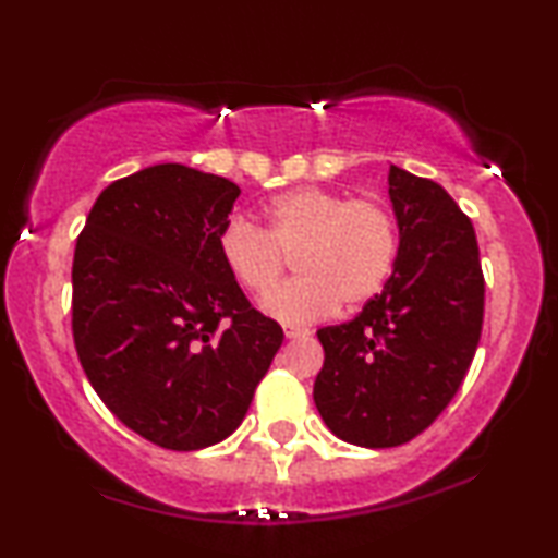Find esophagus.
Wrapping results in <instances>:
<instances>
[{"mask_svg":"<svg viewBox=\"0 0 558 558\" xmlns=\"http://www.w3.org/2000/svg\"><path fill=\"white\" fill-rule=\"evenodd\" d=\"M284 335H287V340H302V338H307V335H310V330H307V327H296V325H284Z\"/></svg>","mask_w":558,"mask_h":558,"instance_id":"obj_1","label":"esophagus"}]
</instances>
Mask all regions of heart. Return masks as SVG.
Listing matches in <instances>:
<instances>
[{"label": "heart", "instance_id": "heart-1", "mask_svg": "<svg viewBox=\"0 0 558 558\" xmlns=\"http://www.w3.org/2000/svg\"><path fill=\"white\" fill-rule=\"evenodd\" d=\"M399 233L386 205L325 187H296L262 208V228L228 220L218 233V258L235 284L264 294L296 258L300 279L274 289L262 312L284 325L330 317L340 302L357 307L391 277Z\"/></svg>", "mask_w": 558, "mask_h": 558}]
</instances>
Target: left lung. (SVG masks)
Segmentation results:
<instances>
[{"label": "left lung", "mask_w": 558, "mask_h": 558, "mask_svg": "<svg viewBox=\"0 0 558 558\" xmlns=\"http://www.w3.org/2000/svg\"><path fill=\"white\" fill-rule=\"evenodd\" d=\"M399 254L384 292L323 327L315 407L335 437L386 449L422 434L462 386L485 312L475 228L437 182L391 165Z\"/></svg>", "instance_id": "obj_1"}]
</instances>
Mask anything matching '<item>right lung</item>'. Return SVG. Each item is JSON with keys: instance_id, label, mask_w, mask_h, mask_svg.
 I'll use <instances>...</instances> for the list:
<instances>
[{"instance_id": "right-lung-1", "label": "right lung", "mask_w": 558, "mask_h": 558, "mask_svg": "<svg viewBox=\"0 0 558 558\" xmlns=\"http://www.w3.org/2000/svg\"><path fill=\"white\" fill-rule=\"evenodd\" d=\"M241 187L155 165L98 195L73 256V340L113 416L193 452L239 429L284 332L218 258Z\"/></svg>"}]
</instances>
